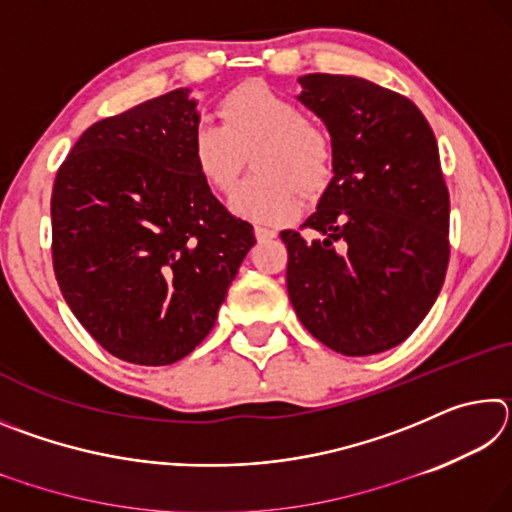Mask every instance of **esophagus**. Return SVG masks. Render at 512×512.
I'll list each match as a JSON object with an SVG mask.
<instances>
[{"label": "esophagus", "instance_id": "obj_1", "mask_svg": "<svg viewBox=\"0 0 512 512\" xmlns=\"http://www.w3.org/2000/svg\"><path fill=\"white\" fill-rule=\"evenodd\" d=\"M277 232L273 228H266V225H255V237L257 241H266V239H273Z\"/></svg>", "mask_w": 512, "mask_h": 512}]
</instances>
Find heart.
<instances>
[{
  "mask_svg": "<svg viewBox=\"0 0 512 512\" xmlns=\"http://www.w3.org/2000/svg\"><path fill=\"white\" fill-rule=\"evenodd\" d=\"M223 126L198 121L192 131V160L216 192H228L253 153V169L230 196V210L241 219L280 223L298 212V183L307 194L323 189L332 173V142L305 112L264 83H246L219 103Z\"/></svg>",
  "mask_w": 512,
  "mask_h": 512,
  "instance_id": "heart-1",
  "label": "heart"
}]
</instances>
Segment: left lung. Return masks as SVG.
<instances>
[{"instance_id": "obj_1", "label": "left lung", "mask_w": 512, "mask_h": 512, "mask_svg": "<svg viewBox=\"0 0 512 512\" xmlns=\"http://www.w3.org/2000/svg\"><path fill=\"white\" fill-rule=\"evenodd\" d=\"M298 101L332 137V180L302 223L282 230L287 291L329 350L368 357L409 339L443 289L449 192L438 144L413 101L359 76L307 74Z\"/></svg>"}]
</instances>
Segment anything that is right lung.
<instances>
[{
    "label": "right lung",
    "mask_w": 512,
    "mask_h": 512,
    "mask_svg": "<svg viewBox=\"0 0 512 512\" xmlns=\"http://www.w3.org/2000/svg\"><path fill=\"white\" fill-rule=\"evenodd\" d=\"M178 88L85 131L51 194L60 293L112 357L169 366L210 334L253 225L232 216L192 160L201 121Z\"/></svg>",
    "instance_id": "add662e5"
}]
</instances>
